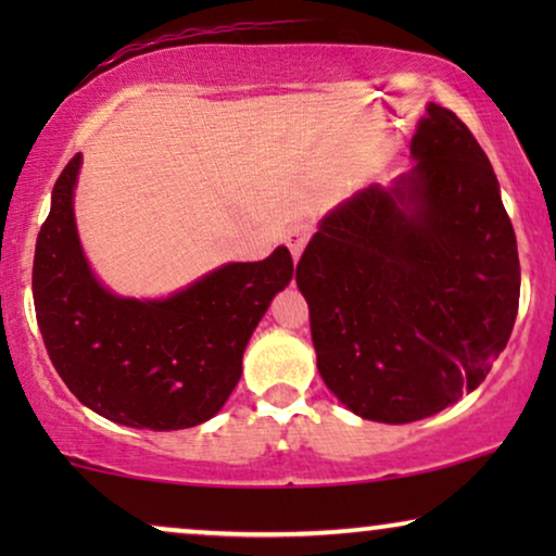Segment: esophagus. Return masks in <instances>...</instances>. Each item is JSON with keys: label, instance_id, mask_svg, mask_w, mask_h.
Listing matches in <instances>:
<instances>
[{"label": "esophagus", "instance_id": "esophagus-1", "mask_svg": "<svg viewBox=\"0 0 556 556\" xmlns=\"http://www.w3.org/2000/svg\"><path fill=\"white\" fill-rule=\"evenodd\" d=\"M311 238V225L308 223H293L291 227L286 230V245L291 250L293 257H299L303 253V248H306V242Z\"/></svg>", "mask_w": 556, "mask_h": 556}]
</instances>
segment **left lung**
<instances>
[{
  "label": "left lung",
  "mask_w": 556,
  "mask_h": 556,
  "mask_svg": "<svg viewBox=\"0 0 556 556\" xmlns=\"http://www.w3.org/2000/svg\"><path fill=\"white\" fill-rule=\"evenodd\" d=\"M415 166L321 219L295 283L324 382L354 415L415 422L473 392L506 349L521 268L498 179L468 126L430 103Z\"/></svg>",
  "instance_id": "8db88e82"
}]
</instances>
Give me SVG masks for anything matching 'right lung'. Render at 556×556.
Returning <instances> with one entry per match:
<instances>
[{"label": "right lung", "mask_w": 556, "mask_h": 556, "mask_svg": "<svg viewBox=\"0 0 556 556\" xmlns=\"http://www.w3.org/2000/svg\"><path fill=\"white\" fill-rule=\"evenodd\" d=\"M75 154L52 189L33 265V295L52 367L83 405L128 428H194L219 413L242 375L255 326L291 283L293 257L227 263L164 301L121 299L83 255Z\"/></svg>", "instance_id": "obj_1"}]
</instances>
